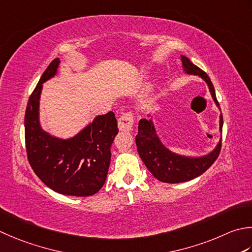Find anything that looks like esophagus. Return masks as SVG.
I'll return each instance as SVG.
<instances>
[{"mask_svg":"<svg viewBox=\"0 0 252 252\" xmlns=\"http://www.w3.org/2000/svg\"><path fill=\"white\" fill-rule=\"evenodd\" d=\"M134 123V115L132 111H126L122 113L119 119H118V126L120 131H130Z\"/></svg>","mask_w":252,"mask_h":252,"instance_id":"obj_1","label":"esophagus"}]
</instances>
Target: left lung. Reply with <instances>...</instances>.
I'll return each instance as SVG.
<instances>
[{
    "label": "left lung",
    "instance_id": "8db88e82",
    "mask_svg": "<svg viewBox=\"0 0 252 252\" xmlns=\"http://www.w3.org/2000/svg\"><path fill=\"white\" fill-rule=\"evenodd\" d=\"M184 70L188 74H193L203 78L209 85L211 95L218 106L215 90L210 77L200 67L194 65L188 58L181 56ZM223 129V116L220 117V130ZM137 152L151 174L161 182L166 184H179L196 178L208 170L218 158L221 147V141L210 154L202 157H187L172 153L162 145L156 134L154 123L150 119H141L139 122V132L135 136Z\"/></svg>",
    "mask_w": 252,
    "mask_h": 252
}]
</instances>
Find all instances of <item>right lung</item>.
<instances>
[{
	"instance_id": "add662e5",
	"label": "right lung",
	"mask_w": 252,
	"mask_h": 252,
	"mask_svg": "<svg viewBox=\"0 0 252 252\" xmlns=\"http://www.w3.org/2000/svg\"><path fill=\"white\" fill-rule=\"evenodd\" d=\"M60 60L54 59L32 93L25 113V142L28 161L40 180L58 193L90 196L101 189L109 169L112 142L118 134L115 113L98 116L67 140L44 132L39 123L42 83L56 75Z\"/></svg>"
}]
</instances>
